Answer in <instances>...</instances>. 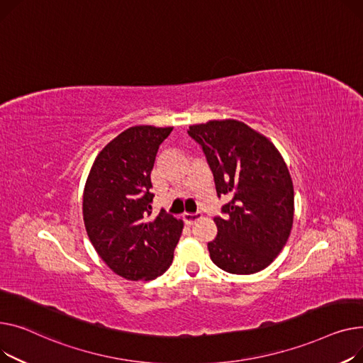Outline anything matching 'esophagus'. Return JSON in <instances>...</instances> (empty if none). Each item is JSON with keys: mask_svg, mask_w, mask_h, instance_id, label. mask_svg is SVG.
<instances>
[{"mask_svg": "<svg viewBox=\"0 0 363 363\" xmlns=\"http://www.w3.org/2000/svg\"><path fill=\"white\" fill-rule=\"evenodd\" d=\"M201 214L198 212V214H183V220L186 221V224H195L196 221H199L201 220Z\"/></svg>", "mask_w": 363, "mask_h": 363, "instance_id": "obj_1", "label": "esophagus"}]
</instances>
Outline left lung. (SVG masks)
Returning <instances> with one entry per match:
<instances>
[{"instance_id":"obj_1","label":"left lung","mask_w":363,"mask_h":363,"mask_svg":"<svg viewBox=\"0 0 363 363\" xmlns=\"http://www.w3.org/2000/svg\"><path fill=\"white\" fill-rule=\"evenodd\" d=\"M214 174L217 195L227 196L216 217L209 257L230 274H255L283 250L294 216L289 168L274 143L239 120H211L189 127Z\"/></svg>"}]
</instances>
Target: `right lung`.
<instances>
[{
	"mask_svg": "<svg viewBox=\"0 0 363 363\" xmlns=\"http://www.w3.org/2000/svg\"><path fill=\"white\" fill-rule=\"evenodd\" d=\"M173 127L133 125L94 161L83 190V221L91 243L117 275L154 280L173 262L183 221L161 209L151 217V172Z\"/></svg>",
	"mask_w": 363,
	"mask_h": 363,
	"instance_id": "add662e5",
	"label": "right lung"
}]
</instances>
